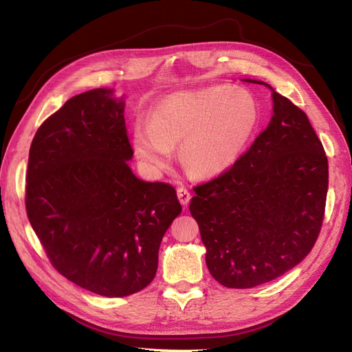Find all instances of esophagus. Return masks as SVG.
Masks as SVG:
<instances>
[{"instance_id": "obj_1", "label": "esophagus", "mask_w": 352, "mask_h": 352, "mask_svg": "<svg viewBox=\"0 0 352 352\" xmlns=\"http://www.w3.org/2000/svg\"><path fill=\"white\" fill-rule=\"evenodd\" d=\"M177 197H178V199H180V203H182L183 207H188L189 201H190V198H192L190 192H189L188 189H186V188H178V189H177Z\"/></svg>"}]
</instances>
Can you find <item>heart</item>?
<instances>
[{"instance_id": "1", "label": "heart", "mask_w": 352, "mask_h": 352, "mask_svg": "<svg viewBox=\"0 0 352 352\" xmlns=\"http://www.w3.org/2000/svg\"><path fill=\"white\" fill-rule=\"evenodd\" d=\"M149 122L131 126V145L142 164L163 172L174 146L192 175L214 178L234 166L257 129L256 96L242 87L212 86L164 96L149 110Z\"/></svg>"}]
</instances>
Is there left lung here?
<instances>
[{
    "instance_id": "left-lung-1",
    "label": "left lung",
    "mask_w": 352,
    "mask_h": 352,
    "mask_svg": "<svg viewBox=\"0 0 352 352\" xmlns=\"http://www.w3.org/2000/svg\"><path fill=\"white\" fill-rule=\"evenodd\" d=\"M272 91V118L234 166L195 188L189 210L213 278L250 289L305 258L322 226L328 160L307 115Z\"/></svg>"
}]
</instances>
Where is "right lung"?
<instances>
[{"mask_svg":"<svg viewBox=\"0 0 352 352\" xmlns=\"http://www.w3.org/2000/svg\"><path fill=\"white\" fill-rule=\"evenodd\" d=\"M125 96L92 89L45 121L30 146L28 221L58 272L119 298L154 280L159 248L182 204L166 183L133 174Z\"/></svg>","mask_w":352,"mask_h":352,"instance_id":"1","label":"right lung"}]
</instances>
